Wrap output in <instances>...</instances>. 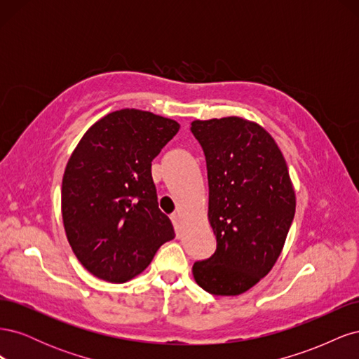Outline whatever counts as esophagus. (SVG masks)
Masks as SVG:
<instances>
[{
	"mask_svg": "<svg viewBox=\"0 0 359 359\" xmlns=\"http://www.w3.org/2000/svg\"><path fill=\"white\" fill-rule=\"evenodd\" d=\"M170 220H172V223H173V226H175V231H177V236H180V220H181V215H180V212H173L172 215H170Z\"/></svg>",
	"mask_w": 359,
	"mask_h": 359,
	"instance_id": "1",
	"label": "esophagus"
}]
</instances>
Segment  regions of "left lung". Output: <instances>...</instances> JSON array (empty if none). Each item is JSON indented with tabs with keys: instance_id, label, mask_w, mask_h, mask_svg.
<instances>
[{
	"instance_id": "obj_1",
	"label": "left lung",
	"mask_w": 359,
	"mask_h": 359,
	"mask_svg": "<svg viewBox=\"0 0 359 359\" xmlns=\"http://www.w3.org/2000/svg\"><path fill=\"white\" fill-rule=\"evenodd\" d=\"M208 170V220L215 253L194 262L208 293L241 295L259 283L283 250L295 215L286 160L264 127L240 116L191 123Z\"/></svg>"
}]
</instances>
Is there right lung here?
Here are the masks:
<instances>
[{
	"mask_svg": "<svg viewBox=\"0 0 359 359\" xmlns=\"http://www.w3.org/2000/svg\"><path fill=\"white\" fill-rule=\"evenodd\" d=\"M178 130L173 119L121 109L93 124L74 148L62 177V223L93 276L126 283L175 238L158 210L151 161Z\"/></svg>",
	"mask_w": 359,
	"mask_h": 359,
	"instance_id": "right-lung-1",
	"label": "right lung"
}]
</instances>
